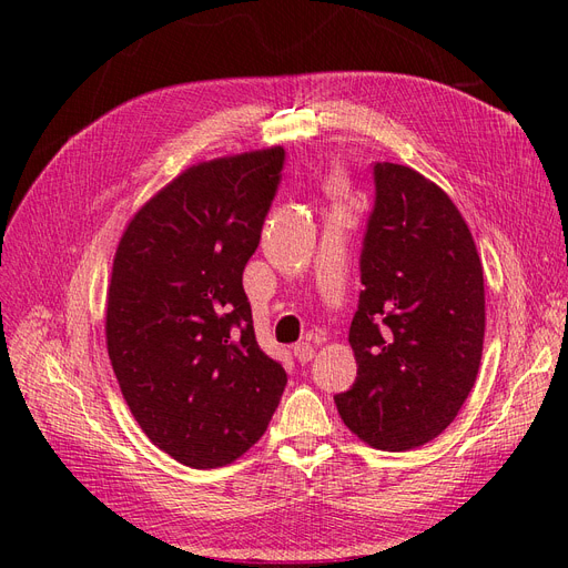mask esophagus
I'll list each match as a JSON object with an SVG mask.
<instances>
[{"mask_svg": "<svg viewBox=\"0 0 568 568\" xmlns=\"http://www.w3.org/2000/svg\"><path fill=\"white\" fill-rule=\"evenodd\" d=\"M294 355H296V359H298L301 365H307V363H311V359L315 357L313 343H296V346H294Z\"/></svg>", "mask_w": 568, "mask_h": 568, "instance_id": "1", "label": "esophagus"}]
</instances>
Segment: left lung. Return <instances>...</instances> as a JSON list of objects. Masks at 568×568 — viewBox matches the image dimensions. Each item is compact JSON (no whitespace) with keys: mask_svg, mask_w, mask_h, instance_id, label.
<instances>
[{"mask_svg":"<svg viewBox=\"0 0 568 568\" xmlns=\"http://www.w3.org/2000/svg\"><path fill=\"white\" fill-rule=\"evenodd\" d=\"M348 341L355 384L334 395L353 434L412 450L450 426L476 382L486 332L484 267L450 196L417 170L374 165Z\"/></svg>","mask_w":568,"mask_h":568,"instance_id":"obj_1","label":"left lung"}]
</instances>
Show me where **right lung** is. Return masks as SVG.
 <instances>
[{"label": "right lung", "mask_w": 568, "mask_h": 568, "mask_svg": "<svg viewBox=\"0 0 568 568\" xmlns=\"http://www.w3.org/2000/svg\"><path fill=\"white\" fill-rule=\"evenodd\" d=\"M284 149L184 170L132 217L106 301V346L134 419L170 457L215 469L265 434L286 386L257 346L244 267Z\"/></svg>", "instance_id": "1"}]
</instances>
